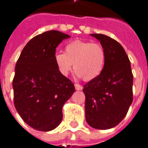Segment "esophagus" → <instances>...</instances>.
<instances>
[{
  "instance_id": "1",
  "label": "esophagus",
  "mask_w": 148,
  "mask_h": 148,
  "mask_svg": "<svg viewBox=\"0 0 148 148\" xmlns=\"http://www.w3.org/2000/svg\"><path fill=\"white\" fill-rule=\"evenodd\" d=\"M74 87H75V89L77 90V91H81L83 89V87L81 85V84H74Z\"/></svg>"
}]
</instances>
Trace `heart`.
<instances>
[{
    "instance_id": "1",
    "label": "heart",
    "mask_w": 148,
    "mask_h": 148,
    "mask_svg": "<svg viewBox=\"0 0 148 148\" xmlns=\"http://www.w3.org/2000/svg\"><path fill=\"white\" fill-rule=\"evenodd\" d=\"M106 58V51L101 44L75 40L66 45L64 53H55L54 62L63 76H67L73 66L77 77L91 81L103 71Z\"/></svg>"
}]
</instances>
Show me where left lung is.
<instances>
[{"label":"left lung","instance_id":"left-lung-1","mask_svg":"<svg viewBox=\"0 0 148 148\" xmlns=\"http://www.w3.org/2000/svg\"><path fill=\"white\" fill-rule=\"evenodd\" d=\"M103 47L106 54L103 71L84 85L85 119L99 130L116 127L126 116L133 101L130 62L121 45L102 34H91Z\"/></svg>","mask_w":148,"mask_h":148}]
</instances>
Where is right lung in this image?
Masks as SVG:
<instances>
[{"label": "right lung", "mask_w": 148, "mask_h": 148, "mask_svg": "<svg viewBox=\"0 0 148 148\" xmlns=\"http://www.w3.org/2000/svg\"><path fill=\"white\" fill-rule=\"evenodd\" d=\"M69 35L56 30L45 32L22 49L13 79L15 109L29 126L50 131L63 119L64 103L75 92L71 81L60 74L54 62L56 48Z\"/></svg>", "instance_id": "right-lung-1"}]
</instances>
